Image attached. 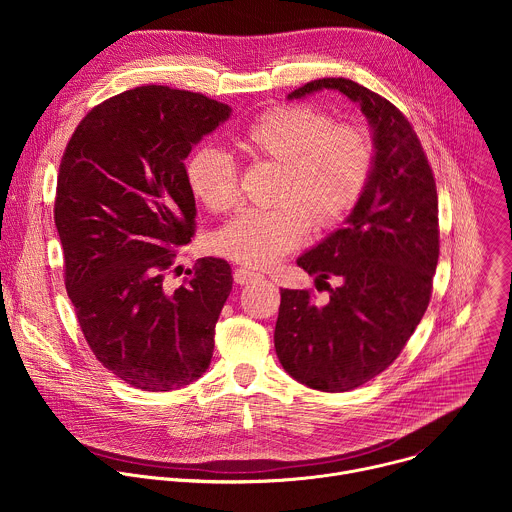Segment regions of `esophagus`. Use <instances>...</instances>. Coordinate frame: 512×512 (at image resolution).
I'll list each match as a JSON object with an SVG mask.
<instances>
[{
    "instance_id": "obj_1",
    "label": "esophagus",
    "mask_w": 512,
    "mask_h": 512,
    "mask_svg": "<svg viewBox=\"0 0 512 512\" xmlns=\"http://www.w3.org/2000/svg\"><path fill=\"white\" fill-rule=\"evenodd\" d=\"M233 277H235V281H237L239 285H245V283L253 281V279L257 277V273H255V271H249V269H245V267H237V269L233 271Z\"/></svg>"
}]
</instances>
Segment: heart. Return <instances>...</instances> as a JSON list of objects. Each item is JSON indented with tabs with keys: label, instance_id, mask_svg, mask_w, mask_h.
Segmentation results:
<instances>
[{
	"label": "heart",
	"instance_id": "heart-1",
	"mask_svg": "<svg viewBox=\"0 0 512 512\" xmlns=\"http://www.w3.org/2000/svg\"><path fill=\"white\" fill-rule=\"evenodd\" d=\"M251 160L277 166L271 210H249L218 231L214 249L249 269H265L314 233L336 229L360 202L373 172V141L356 125H334L326 111L296 103L261 113L237 137ZM192 196L210 212L239 200V172L216 148L196 150L186 164Z\"/></svg>",
	"mask_w": 512,
	"mask_h": 512
}]
</instances>
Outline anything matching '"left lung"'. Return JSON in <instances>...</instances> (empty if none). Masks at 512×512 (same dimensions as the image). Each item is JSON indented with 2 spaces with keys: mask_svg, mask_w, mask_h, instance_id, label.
Masks as SVG:
<instances>
[{
  "mask_svg": "<svg viewBox=\"0 0 512 512\" xmlns=\"http://www.w3.org/2000/svg\"><path fill=\"white\" fill-rule=\"evenodd\" d=\"M338 91L369 119L373 172L344 227L298 257L324 283L316 306L308 289H281L275 352L298 383L342 393L369 383L399 356L421 322L440 257L437 190L421 141L387 99L348 79H318L287 99ZM338 276L330 288L325 279Z\"/></svg>",
  "mask_w": 512,
  "mask_h": 512,
  "instance_id": "left-lung-1",
  "label": "left lung"
}]
</instances>
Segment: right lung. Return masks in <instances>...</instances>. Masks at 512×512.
Wrapping results in <instances>:
<instances>
[{
	"label": "right lung",
	"instance_id": "1",
	"mask_svg": "<svg viewBox=\"0 0 512 512\" xmlns=\"http://www.w3.org/2000/svg\"><path fill=\"white\" fill-rule=\"evenodd\" d=\"M231 107L162 85L137 87L87 113L56 182L64 285L93 354L141 391H174L208 369L231 265L204 257L182 285L166 271L194 237L184 160Z\"/></svg>",
	"mask_w": 512,
	"mask_h": 512
}]
</instances>
